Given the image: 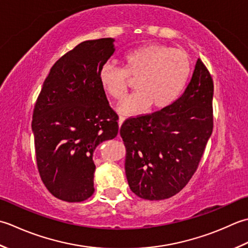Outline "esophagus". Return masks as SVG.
Masks as SVG:
<instances>
[{
  "instance_id": "obj_1",
  "label": "esophagus",
  "mask_w": 248,
  "mask_h": 248,
  "mask_svg": "<svg viewBox=\"0 0 248 248\" xmlns=\"http://www.w3.org/2000/svg\"><path fill=\"white\" fill-rule=\"evenodd\" d=\"M124 121H125V117H123V115H120V118H119V126L122 125Z\"/></svg>"
}]
</instances>
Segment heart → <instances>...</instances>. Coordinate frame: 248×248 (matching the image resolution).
<instances>
[{
  "label": "heart",
  "instance_id": "heart-1",
  "mask_svg": "<svg viewBox=\"0 0 248 248\" xmlns=\"http://www.w3.org/2000/svg\"><path fill=\"white\" fill-rule=\"evenodd\" d=\"M124 67L106 63L98 79L111 98L122 100L127 94L129 79L136 80V92L126 98L119 110L137 113L148 106L161 109L178 97L190 74V60L182 49L160 44H145L129 50L123 57Z\"/></svg>",
  "mask_w": 248,
  "mask_h": 248
}]
</instances>
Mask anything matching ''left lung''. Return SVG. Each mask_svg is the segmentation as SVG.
Returning a JSON list of instances; mask_svg holds the SVG:
<instances>
[{
  "mask_svg": "<svg viewBox=\"0 0 248 248\" xmlns=\"http://www.w3.org/2000/svg\"><path fill=\"white\" fill-rule=\"evenodd\" d=\"M213 92L212 76L198 59L180 98L122 124L125 173L134 194L146 200H163L185 187L213 131Z\"/></svg>",
  "mask_w": 248,
  "mask_h": 248,
  "instance_id": "8db88e82",
  "label": "left lung"
}]
</instances>
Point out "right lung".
<instances>
[{"instance_id":"1","label":"right lung","mask_w":248,"mask_h":248,"mask_svg":"<svg viewBox=\"0 0 248 248\" xmlns=\"http://www.w3.org/2000/svg\"><path fill=\"white\" fill-rule=\"evenodd\" d=\"M114 39L87 40L50 69L34 106L37 169L55 198L81 202L94 193L93 153L118 135V114L98 79L114 52Z\"/></svg>"}]
</instances>
